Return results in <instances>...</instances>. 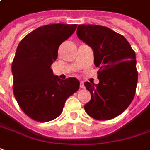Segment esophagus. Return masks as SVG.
Instances as JSON below:
<instances>
[{"label": "esophagus", "mask_w": 150, "mask_h": 150, "mask_svg": "<svg viewBox=\"0 0 150 150\" xmlns=\"http://www.w3.org/2000/svg\"><path fill=\"white\" fill-rule=\"evenodd\" d=\"M80 87H81L82 89V88H84V87H84V83H83V82H80Z\"/></svg>", "instance_id": "esophagus-1"}]
</instances>
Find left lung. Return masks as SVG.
<instances>
[{
	"instance_id": "left-lung-1",
	"label": "left lung",
	"mask_w": 150,
	"mask_h": 150,
	"mask_svg": "<svg viewBox=\"0 0 150 150\" xmlns=\"http://www.w3.org/2000/svg\"><path fill=\"white\" fill-rule=\"evenodd\" d=\"M77 35L93 49L94 63L99 68V83H84L91 93L84 109L93 119H113L129 106L135 95V53L123 35L105 26L80 25Z\"/></svg>"
}]
</instances>
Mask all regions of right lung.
Here are the masks:
<instances>
[{
	"label": "right lung",
	"instance_id": "obj_1",
	"mask_svg": "<svg viewBox=\"0 0 150 150\" xmlns=\"http://www.w3.org/2000/svg\"><path fill=\"white\" fill-rule=\"evenodd\" d=\"M77 26H41L26 35L17 47L11 66L14 96L21 110L36 121L47 122L59 117L66 100L79 89L77 78L59 79L51 69L59 47Z\"/></svg>",
	"mask_w": 150,
	"mask_h": 150
}]
</instances>
